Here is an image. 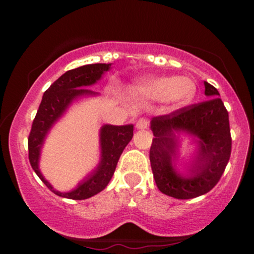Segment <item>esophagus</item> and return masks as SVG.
Here are the masks:
<instances>
[{
	"label": "esophagus",
	"instance_id": "esophagus-1",
	"mask_svg": "<svg viewBox=\"0 0 254 254\" xmlns=\"http://www.w3.org/2000/svg\"><path fill=\"white\" fill-rule=\"evenodd\" d=\"M149 127V122H148V119L145 118H141L138 119V121L136 122V127L137 129H147V127Z\"/></svg>",
	"mask_w": 254,
	"mask_h": 254
}]
</instances>
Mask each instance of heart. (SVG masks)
Instances as JSON below:
<instances>
[{
  "label": "heart",
  "instance_id": "1",
  "mask_svg": "<svg viewBox=\"0 0 254 254\" xmlns=\"http://www.w3.org/2000/svg\"><path fill=\"white\" fill-rule=\"evenodd\" d=\"M133 90L151 99H167L174 106L189 104L197 93V84L186 76H164L145 80L136 84Z\"/></svg>",
  "mask_w": 254,
  "mask_h": 254
}]
</instances>
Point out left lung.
I'll list each match as a JSON object with an SVG mask.
<instances>
[{
	"label": "left lung",
	"mask_w": 254,
	"mask_h": 254,
	"mask_svg": "<svg viewBox=\"0 0 254 254\" xmlns=\"http://www.w3.org/2000/svg\"><path fill=\"white\" fill-rule=\"evenodd\" d=\"M204 86L210 99L150 122L155 136L149 153L154 179L162 193L177 199H190L210 191L222 177L232 151L228 111L218 98V90L208 82ZM179 130L198 138L197 154L186 177L177 174L173 166L177 150L175 132Z\"/></svg>",
	"instance_id": "8db88e82"
}]
</instances>
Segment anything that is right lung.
Wrapping results in <instances>:
<instances>
[{
  "instance_id": "add662e5",
  "label": "right lung",
  "mask_w": 254,
  "mask_h": 254,
  "mask_svg": "<svg viewBox=\"0 0 254 254\" xmlns=\"http://www.w3.org/2000/svg\"><path fill=\"white\" fill-rule=\"evenodd\" d=\"M111 63L87 64L68 70L49 87L44 93L42 103L37 111L32 129L28 136V159L30 164L40 180L57 196L69 199L81 200L94 196L104 190L110 183L117 167L118 160L124 148L133 136V125H104L100 129L101 160L98 167L88 174L69 192L56 191L39 171V156L44 139L56 122L63 116L72 101L82 95H95L97 93L84 88L100 80L104 72L110 70Z\"/></svg>"
}]
</instances>
